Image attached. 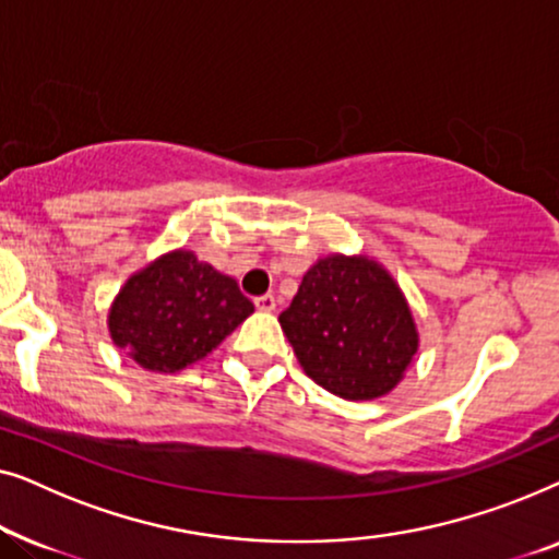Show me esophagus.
I'll return each mask as SVG.
<instances>
[{"mask_svg":"<svg viewBox=\"0 0 559 559\" xmlns=\"http://www.w3.org/2000/svg\"><path fill=\"white\" fill-rule=\"evenodd\" d=\"M254 305H257L259 310H264V312H272L274 308H277V297H274L272 293H266V295H262V297H257Z\"/></svg>","mask_w":559,"mask_h":559,"instance_id":"esophagus-1","label":"esophagus"}]
</instances>
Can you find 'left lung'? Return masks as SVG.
Returning a JSON list of instances; mask_svg holds the SVG:
<instances>
[{"label": "left lung", "instance_id": "obj_1", "mask_svg": "<svg viewBox=\"0 0 559 559\" xmlns=\"http://www.w3.org/2000/svg\"><path fill=\"white\" fill-rule=\"evenodd\" d=\"M302 371L341 400H379L419 348L409 302L377 259L331 254L305 272L280 316Z\"/></svg>", "mask_w": 559, "mask_h": 559}]
</instances>
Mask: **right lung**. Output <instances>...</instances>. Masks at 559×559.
Wrapping results in <instances>:
<instances>
[{"label":"right lung","instance_id":"1","mask_svg":"<svg viewBox=\"0 0 559 559\" xmlns=\"http://www.w3.org/2000/svg\"><path fill=\"white\" fill-rule=\"evenodd\" d=\"M251 312L234 277L175 249L124 282L109 308V335L142 369L175 373L209 356Z\"/></svg>","mask_w":559,"mask_h":559}]
</instances>
